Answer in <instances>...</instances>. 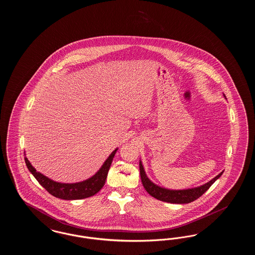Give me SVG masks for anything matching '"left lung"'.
Segmentation results:
<instances>
[{"mask_svg": "<svg viewBox=\"0 0 255 255\" xmlns=\"http://www.w3.org/2000/svg\"><path fill=\"white\" fill-rule=\"evenodd\" d=\"M224 97H226V96L224 95ZM139 171H140L141 182H142V185L144 186L146 191L152 197L158 199L159 201L171 203V204H188V203H191L195 200H197L198 198H200L206 192V190L214 183L217 179L221 177V175L224 172V171L221 172L210 182H207L202 186L195 187L191 189H185V190H170V189L159 187L155 183L151 182L146 176L141 162H139Z\"/></svg>", "mask_w": 255, "mask_h": 255, "instance_id": "1", "label": "left lung"}]
</instances>
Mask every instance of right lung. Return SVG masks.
I'll list each match as a JSON object with an SVG mask.
<instances>
[{
    "mask_svg": "<svg viewBox=\"0 0 255 255\" xmlns=\"http://www.w3.org/2000/svg\"><path fill=\"white\" fill-rule=\"evenodd\" d=\"M118 149H116L111 155L107 160L104 162L102 167L98 170L97 174L90 178L89 180H86L84 182H77V183H61L51 181L46 176L42 175L41 173L37 172L35 168L30 164L28 159L24 157V161L26 164V167L31 172V174L35 177L38 182L49 192V194L63 199V200H79V199H85L88 197L94 196L103 187L106 182V178L108 175L113 158L115 157L116 152Z\"/></svg>",
    "mask_w": 255,
    "mask_h": 255,
    "instance_id": "1",
    "label": "right lung"
}]
</instances>
